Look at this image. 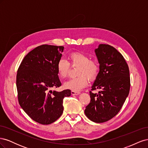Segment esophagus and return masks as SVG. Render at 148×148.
Here are the masks:
<instances>
[{"mask_svg":"<svg viewBox=\"0 0 148 148\" xmlns=\"http://www.w3.org/2000/svg\"><path fill=\"white\" fill-rule=\"evenodd\" d=\"M71 95H72L73 96H75V95H78L79 94V92H77V91H71Z\"/></svg>","mask_w":148,"mask_h":148,"instance_id":"obj_1","label":"esophagus"}]
</instances>
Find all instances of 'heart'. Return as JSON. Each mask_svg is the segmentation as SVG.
<instances>
[{
  "instance_id": "obj_1",
  "label": "heart",
  "mask_w": 148,
  "mask_h": 148,
  "mask_svg": "<svg viewBox=\"0 0 148 148\" xmlns=\"http://www.w3.org/2000/svg\"><path fill=\"white\" fill-rule=\"evenodd\" d=\"M70 64L65 59H60L57 62L56 69L58 75L61 78H65L68 75L70 64L78 66L77 70L78 77L69 79L64 84L65 89L73 91H79L86 87L89 79H96L99 73V66L96 60H90L89 57L83 52H75L69 56Z\"/></svg>"
}]
</instances>
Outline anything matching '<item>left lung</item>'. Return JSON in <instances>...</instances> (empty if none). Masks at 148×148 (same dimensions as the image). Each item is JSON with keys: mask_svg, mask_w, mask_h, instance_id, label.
Listing matches in <instances>:
<instances>
[{"mask_svg": "<svg viewBox=\"0 0 148 148\" xmlns=\"http://www.w3.org/2000/svg\"><path fill=\"white\" fill-rule=\"evenodd\" d=\"M99 71L91 90V101L84 110L85 115L96 123L107 122L117 115L128 96L130 78L128 66L123 56L114 47L101 44L95 49Z\"/></svg>", "mask_w": 148, "mask_h": 148, "instance_id": "obj_1", "label": "left lung"}]
</instances>
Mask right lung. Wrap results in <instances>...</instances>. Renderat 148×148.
Wrapping results in <instances>:
<instances>
[{"label": "right lung", "mask_w": 148, "mask_h": 148, "mask_svg": "<svg viewBox=\"0 0 148 148\" xmlns=\"http://www.w3.org/2000/svg\"><path fill=\"white\" fill-rule=\"evenodd\" d=\"M64 47L39 46L30 51L17 71L18 99L29 117L39 123L54 122L63 113V100L71 95L70 89L51 90L61 86L56 69Z\"/></svg>", "instance_id": "add662e5"}]
</instances>
